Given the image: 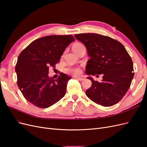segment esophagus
<instances>
[{
	"instance_id": "esophagus-1",
	"label": "esophagus",
	"mask_w": 147,
	"mask_h": 147,
	"mask_svg": "<svg viewBox=\"0 0 147 147\" xmlns=\"http://www.w3.org/2000/svg\"><path fill=\"white\" fill-rule=\"evenodd\" d=\"M75 78L78 80H80V81H82V80H84L83 78H82V77H75Z\"/></svg>"
}]
</instances>
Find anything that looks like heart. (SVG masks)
Returning <instances> with one entry per match:
<instances>
[{"instance_id": "heart-1", "label": "heart", "mask_w": 147, "mask_h": 147, "mask_svg": "<svg viewBox=\"0 0 147 147\" xmlns=\"http://www.w3.org/2000/svg\"><path fill=\"white\" fill-rule=\"evenodd\" d=\"M84 47L82 44L79 43H77L74 44L72 47V50H77V49ZM66 71L68 73L72 74L74 75H78L81 73V70L78 67H69L66 69Z\"/></svg>"}]
</instances>
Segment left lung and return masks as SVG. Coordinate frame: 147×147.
Wrapping results in <instances>:
<instances>
[{"instance_id":"obj_1","label":"left lung","mask_w":147,"mask_h":147,"mask_svg":"<svg viewBox=\"0 0 147 147\" xmlns=\"http://www.w3.org/2000/svg\"><path fill=\"white\" fill-rule=\"evenodd\" d=\"M86 47L90 59L87 75H102V82H92L86 94L92 101L104 107L116 104L129 88L134 77L132 61L122 44L108 36L94 33L74 35ZM98 76V75H96Z\"/></svg>"}]
</instances>
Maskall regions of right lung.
<instances>
[{
    "label": "right lung",
    "instance_id": "1",
    "mask_svg": "<svg viewBox=\"0 0 147 147\" xmlns=\"http://www.w3.org/2000/svg\"><path fill=\"white\" fill-rule=\"evenodd\" d=\"M75 41L72 35H48L35 40L22 51L15 66L17 84L25 99L40 108H48L65 96L71 78L63 73L57 80L48 76L65 48Z\"/></svg>",
    "mask_w": 147,
    "mask_h": 147
}]
</instances>
